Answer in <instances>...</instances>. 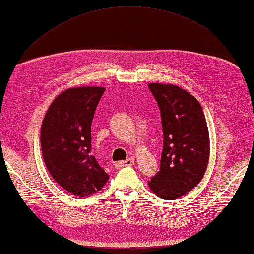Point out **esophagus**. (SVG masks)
Masks as SVG:
<instances>
[{
  "label": "esophagus",
  "instance_id": "obj_1",
  "mask_svg": "<svg viewBox=\"0 0 254 254\" xmlns=\"http://www.w3.org/2000/svg\"><path fill=\"white\" fill-rule=\"evenodd\" d=\"M134 165V159L133 158H127V160H121V161H117L115 164L116 168H122V167L126 166H133Z\"/></svg>",
  "mask_w": 254,
  "mask_h": 254
}]
</instances>
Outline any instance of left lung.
Segmentation results:
<instances>
[{
    "label": "left lung",
    "mask_w": 254,
    "mask_h": 254,
    "mask_svg": "<svg viewBox=\"0 0 254 254\" xmlns=\"http://www.w3.org/2000/svg\"><path fill=\"white\" fill-rule=\"evenodd\" d=\"M160 110L164 133L160 168L148 182L164 199H176L196 187L207 168L209 136L195 97L172 84H148Z\"/></svg>",
    "instance_id": "1"
}]
</instances>
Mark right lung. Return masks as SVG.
<instances>
[{"label": "right lung", "mask_w": 254, "mask_h": 254, "mask_svg": "<svg viewBox=\"0 0 254 254\" xmlns=\"http://www.w3.org/2000/svg\"><path fill=\"white\" fill-rule=\"evenodd\" d=\"M104 87L69 88L59 95L41 124L40 143L47 169L73 195L98 192L109 175L91 156V122Z\"/></svg>", "instance_id": "obj_1"}]
</instances>
